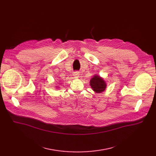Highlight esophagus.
Segmentation results:
<instances>
[{
    "label": "esophagus",
    "instance_id": "34e87169",
    "mask_svg": "<svg viewBox=\"0 0 156 156\" xmlns=\"http://www.w3.org/2000/svg\"><path fill=\"white\" fill-rule=\"evenodd\" d=\"M79 75H80V74H79V73H78V72H74V73H73V76H74L75 77H76V78L78 77V76H79Z\"/></svg>",
    "mask_w": 156,
    "mask_h": 156
}]
</instances>
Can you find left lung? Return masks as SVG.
Masks as SVG:
<instances>
[{"label":"left lung","instance_id":"1","mask_svg":"<svg viewBox=\"0 0 156 156\" xmlns=\"http://www.w3.org/2000/svg\"><path fill=\"white\" fill-rule=\"evenodd\" d=\"M90 85L96 93H101L104 91L106 87V84L104 80L98 75H95L90 81Z\"/></svg>","mask_w":156,"mask_h":156}]
</instances>
